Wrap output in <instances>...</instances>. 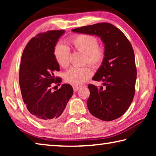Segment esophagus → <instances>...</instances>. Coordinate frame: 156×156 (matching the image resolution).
Masks as SVG:
<instances>
[{
    "label": "esophagus",
    "mask_w": 156,
    "mask_h": 156,
    "mask_svg": "<svg viewBox=\"0 0 156 156\" xmlns=\"http://www.w3.org/2000/svg\"><path fill=\"white\" fill-rule=\"evenodd\" d=\"M84 86V84H76V85H73V88L74 91H77L78 89H80L81 87H83Z\"/></svg>",
    "instance_id": "esophagus-1"
}]
</instances>
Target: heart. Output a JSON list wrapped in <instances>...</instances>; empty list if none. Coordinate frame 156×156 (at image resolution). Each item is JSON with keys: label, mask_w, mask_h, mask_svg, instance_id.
Masks as SVG:
<instances>
[{"label": "heart", "mask_w": 156, "mask_h": 156, "mask_svg": "<svg viewBox=\"0 0 156 156\" xmlns=\"http://www.w3.org/2000/svg\"><path fill=\"white\" fill-rule=\"evenodd\" d=\"M70 44L77 51L84 54V62L89 63L93 67H98L105 58V49L98 45L96 37L89 34H80L71 39ZM54 56L58 65L63 68L69 65L70 51L63 44H58L54 49ZM90 67H73L66 72L65 80L73 85L85 82L92 76Z\"/></svg>", "instance_id": "b5f03b06"}]
</instances>
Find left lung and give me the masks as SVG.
Returning <instances> with one entry per match:
<instances>
[{
    "mask_svg": "<svg viewBox=\"0 0 156 156\" xmlns=\"http://www.w3.org/2000/svg\"><path fill=\"white\" fill-rule=\"evenodd\" d=\"M72 31L96 36L105 45V58L92 79L102 81L105 87L98 89L89 84L87 107L92 115L100 120L117 119L127 111L135 94L137 71L131 43L119 29L107 23Z\"/></svg>",
    "mask_w": 156,
    "mask_h": 156,
    "instance_id": "left-lung-1",
    "label": "left lung"
}]
</instances>
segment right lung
Returning <instances> with one entry per match:
<instances>
[{"mask_svg": "<svg viewBox=\"0 0 156 156\" xmlns=\"http://www.w3.org/2000/svg\"><path fill=\"white\" fill-rule=\"evenodd\" d=\"M65 32L52 30L38 34L29 41L21 58L19 83L23 100L32 117L41 122L57 120L73 93L69 84H62L54 92L51 89L52 83H61L54 76L60 66L54 51Z\"/></svg>", "mask_w": 156, "mask_h": 156, "instance_id": "obj_1", "label": "right lung"}]
</instances>
